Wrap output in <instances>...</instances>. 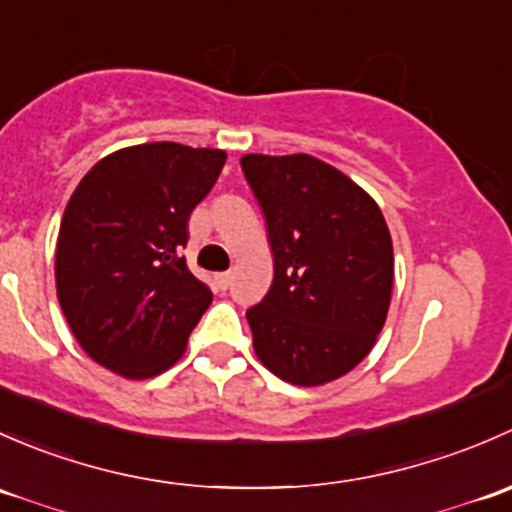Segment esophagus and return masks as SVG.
<instances>
[{
    "label": "esophagus",
    "instance_id": "esophagus-1",
    "mask_svg": "<svg viewBox=\"0 0 512 512\" xmlns=\"http://www.w3.org/2000/svg\"><path fill=\"white\" fill-rule=\"evenodd\" d=\"M231 278H234V273H231V271H226V273H219V276H217L219 286H221V288H229V286H231Z\"/></svg>",
    "mask_w": 512,
    "mask_h": 512
}]
</instances>
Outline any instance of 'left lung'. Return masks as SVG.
Listing matches in <instances>:
<instances>
[{
  "label": "left lung",
  "instance_id": "obj_1",
  "mask_svg": "<svg viewBox=\"0 0 512 512\" xmlns=\"http://www.w3.org/2000/svg\"><path fill=\"white\" fill-rule=\"evenodd\" d=\"M266 217L273 283L246 310L258 360L300 387L333 382L367 357L387 320L394 256L365 189L310 155H244Z\"/></svg>",
  "mask_w": 512,
  "mask_h": 512
}]
</instances>
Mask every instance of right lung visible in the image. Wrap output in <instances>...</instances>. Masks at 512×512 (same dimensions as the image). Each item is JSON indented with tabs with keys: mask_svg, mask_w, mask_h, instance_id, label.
<instances>
[{
	"mask_svg": "<svg viewBox=\"0 0 512 512\" xmlns=\"http://www.w3.org/2000/svg\"><path fill=\"white\" fill-rule=\"evenodd\" d=\"M226 152L147 142L103 157L76 187L56 244V291L78 345L130 379L165 372L212 303L182 249Z\"/></svg>",
	"mask_w": 512,
	"mask_h": 512,
	"instance_id": "add662e5",
	"label": "right lung"
}]
</instances>
